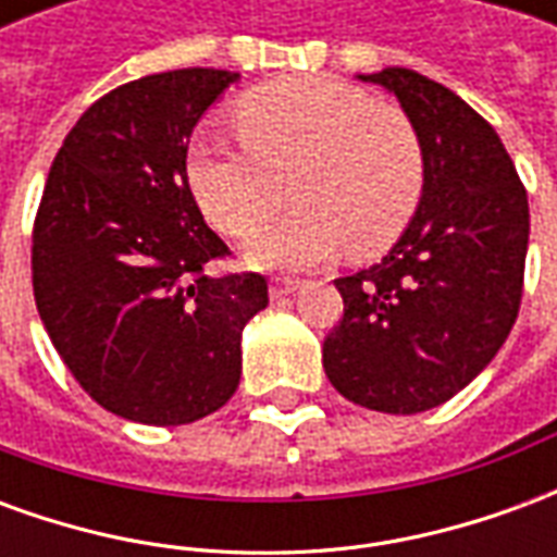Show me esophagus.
Wrapping results in <instances>:
<instances>
[{
  "label": "esophagus",
  "mask_w": 557,
  "mask_h": 557,
  "mask_svg": "<svg viewBox=\"0 0 557 557\" xmlns=\"http://www.w3.org/2000/svg\"><path fill=\"white\" fill-rule=\"evenodd\" d=\"M301 286V280L295 277H274L271 280V298H286L292 292Z\"/></svg>",
  "instance_id": "obj_1"
}]
</instances>
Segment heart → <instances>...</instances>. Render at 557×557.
Returning <instances> with one entry per match:
<instances>
[{
	"label": "heart",
	"instance_id": "heart-1",
	"mask_svg": "<svg viewBox=\"0 0 557 557\" xmlns=\"http://www.w3.org/2000/svg\"><path fill=\"white\" fill-rule=\"evenodd\" d=\"M242 146L196 139L187 178L206 218L232 238L262 230L289 187L295 211L247 244L265 268L322 265L349 244L375 256L406 232L426 187V148L399 103L349 83L298 77L235 103Z\"/></svg>",
	"mask_w": 557,
	"mask_h": 557
}]
</instances>
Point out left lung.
I'll return each instance as SVG.
<instances>
[{
  "mask_svg": "<svg viewBox=\"0 0 557 557\" xmlns=\"http://www.w3.org/2000/svg\"><path fill=\"white\" fill-rule=\"evenodd\" d=\"M361 79L414 119L426 187L382 262L339 277L343 319L325 337L331 385L355 406L418 414L459 394L495 358L522 304L528 194L495 127L409 67Z\"/></svg>",
  "mask_w": 557,
  "mask_h": 557,
  "instance_id": "1",
  "label": "left lung"
}]
</instances>
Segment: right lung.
Here are the masks:
<instances>
[{
	"label": "right lung",
	"mask_w": 557,
	"mask_h": 557,
	"mask_svg": "<svg viewBox=\"0 0 557 557\" xmlns=\"http://www.w3.org/2000/svg\"><path fill=\"white\" fill-rule=\"evenodd\" d=\"M238 74L182 67L91 103L55 154L32 230L35 304L79 387L119 418L182 426L242 382V331L268 307L187 182V143Z\"/></svg>",
	"instance_id": "right-lung-1"
}]
</instances>
